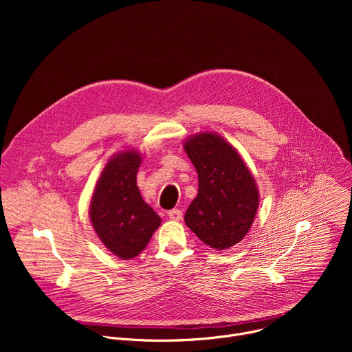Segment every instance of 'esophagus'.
I'll use <instances>...</instances> for the list:
<instances>
[{
    "instance_id": "1",
    "label": "esophagus",
    "mask_w": 352,
    "mask_h": 352,
    "mask_svg": "<svg viewBox=\"0 0 352 352\" xmlns=\"http://www.w3.org/2000/svg\"><path fill=\"white\" fill-rule=\"evenodd\" d=\"M168 217L174 221H179L182 219V212L179 209H173L168 212Z\"/></svg>"
}]
</instances>
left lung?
Here are the masks:
<instances>
[{
  "label": "left lung",
  "mask_w": 352,
  "mask_h": 352,
  "mask_svg": "<svg viewBox=\"0 0 352 352\" xmlns=\"http://www.w3.org/2000/svg\"><path fill=\"white\" fill-rule=\"evenodd\" d=\"M184 148L199 181L185 224L208 246L228 249L248 234L255 220L259 206L255 178L236 148L217 133L193 135Z\"/></svg>",
  "instance_id": "1"
}]
</instances>
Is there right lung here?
Instances as JSON below:
<instances>
[{
	"label": "right lung",
	"instance_id": "obj_1",
	"mask_svg": "<svg viewBox=\"0 0 352 352\" xmlns=\"http://www.w3.org/2000/svg\"><path fill=\"white\" fill-rule=\"evenodd\" d=\"M140 163V153L132 148L114 155L96 184L89 208L97 236L124 261L138 256L162 223L136 185Z\"/></svg>",
	"mask_w": 352,
	"mask_h": 352
}]
</instances>
